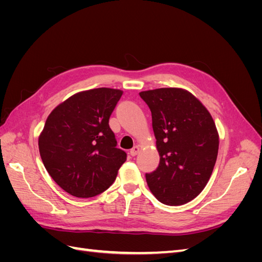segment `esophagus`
<instances>
[{
    "label": "esophagus",
    "mask_w": 262,
    "mask_h": 262,
    "mask_svg": "<svg viewBox=\"0 0 262 262\" xmlns=\"http://www.w3.org/2000/svg\"><path fill=\"white\" fill-rule=\"evenodd\" d=\"M139 152H140V146L136 145V146H133V148L130 149V155L131 156H136V155H138Z\"/></svg>",
    "instance_id": "obj_1"
}]
</instances>
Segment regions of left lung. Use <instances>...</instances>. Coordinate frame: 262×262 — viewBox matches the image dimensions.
<instances>
[{"instance_id": "1", "label": "left lung", "mask_w": 262, "mask_h": 262, "mask_svg": "<svg viewBox=\"0 0 262 262\" xmlns=\"http://www.w3.org/2000/svg\"><path fill=\"white\" fill-rule=\"evenodd\" d=\"M152 113L160 153L158 167L145 173L158 201L185 204L207 186L216 162L219 134L210 113L192 94L180 89L140 93Z\"/></svg>"}]
</instances>
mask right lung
Returning a JSON list of instances; mask_svg holds the SVG:
<instances>
[{"instance_id": "right-lung-1", "label": "right lung", "mask_w": 262, "mask_h": 262, "mask_svg": "<svg viewBox=\"0 0 262 262\" xmlns=\"http://www.w3.org/2000/svg\"><path fill=\"white\" fill-rule=\"evenodd\" d=\"M122 92L90 90L73 95L47 118L38 145L51 178L77 198L104 192L116 180L126 153L109 126Z\"/></svg>"}]
</instances>
